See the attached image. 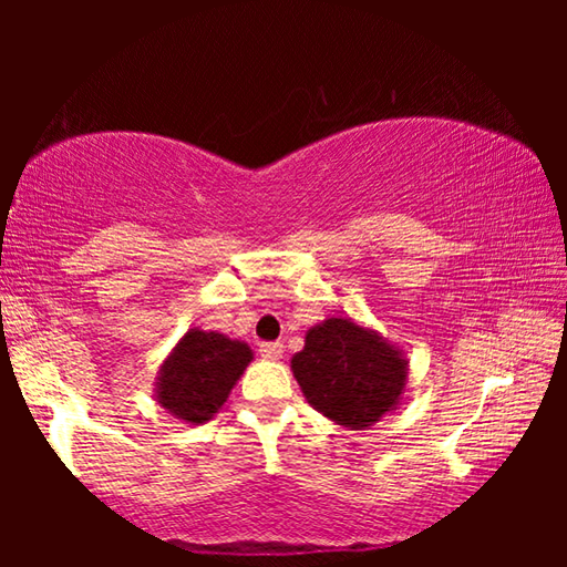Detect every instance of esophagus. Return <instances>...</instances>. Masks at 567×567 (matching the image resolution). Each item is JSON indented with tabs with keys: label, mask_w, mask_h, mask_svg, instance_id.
Wrapping results in <instances>:
<instances>
[{
	"label": "esophagus",
	"mask_w": 567,
	"mask_h": 567,
	"mask_svg": "<svg viewBox=\"0 0 567 567\" xmlns=\"http://www.w3.org/2000/svg\"><path fill=\"white\" fill-rule=\"evenodd\" d=\"M282 342H262L260 344V354H262V360H270V362H275V360H280L282 358Z\"/></svg>",
	"instance_id": "obj_1"
}]
</instances>
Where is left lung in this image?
I'll use <instances>...</instances> for the list:
<instances>
[{
  "label": "left lung",
  "instance_id": "obj_1",
  "mask_svg": "<svg viewBox=\"0 0 567 567\" xmlns=\"http://www.w3.org/2000/svg\"><path fill=\"white\" fill-rule=\"evenodd\" d=\"M292 375L305 400L348 430H368L405 400V350L348 315L307 330L292 354Z\"/></svg>",
  "mask_w": 567,
  "mask_h": 567
}]
</instances>
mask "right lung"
Listing matches in <instances>:
<instances>
[{
    "mask_svg": "<svg viewBox=\"0 0 567 567\" xmlns=\"http://www.w3.org/2000/svg\"><path fill=\"white\" fill-rule=\"evenodd\" d=\"M252 358L243 340L192 328L159 364L152 390L157 405L185 425H203L223 410Z\"/></svg>",
    "mask_w": 567,
    "mask_h": 567,
    "instance_id": "1",
    "label": "right lung"
}]
</instances>
